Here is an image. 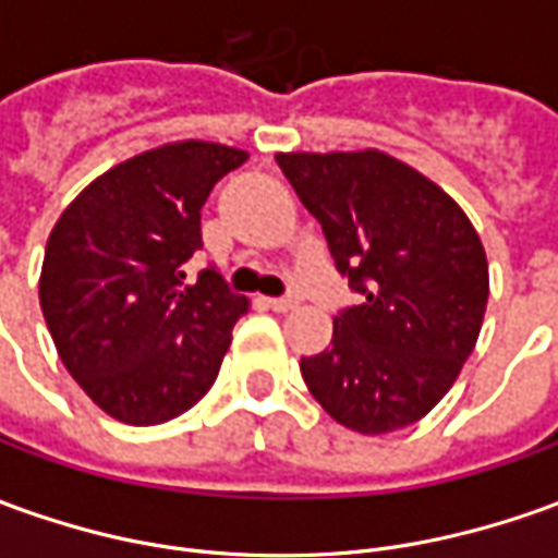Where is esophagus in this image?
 I'll return each instance as SVG.
<instances>
[{"instance_id": "34e87169", "label": "esophagus", "mask_w": 558, "mask_h": 558, "mask_svg": "<svg viewBox=\"0 0 558 558\" xmlns=\"http://www.w3.org/2000/svg\"><path fill=\"white\" fill-rule=\"evenodd\" d=\"M267 303H270V310H276V313H288V310H294V306H298L294 298H272V301Z\"/></svg>"}]
</instances>
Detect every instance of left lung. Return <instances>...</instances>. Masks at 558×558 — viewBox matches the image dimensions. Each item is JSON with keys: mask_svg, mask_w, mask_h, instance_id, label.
<instances>
[{"mask_svg": "<svg viewBox=\"0 0 558 558\" xmlns=\"http://www.w3.org/2000/svg\"><path fill=\"white\" fill-rule=\"evenodd\" d=\"M276 163L361 294L333 316L328 349L301 359L306 389L352 432L413 425L480 337L489 264L477 230L449 194L383 151H298Z\"/></svg>", "mask_w": 558, "mask_h": 558, "instance_id": "8db88e82", "label": "left lung"}]
</instances>
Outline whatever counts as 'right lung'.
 Returning <instances> with one entry per match:
<instances>
[{"label":"right lung","instance_id":"right-lung-1","mask_svg":"<svg viewBox=\"0 0 558 558\" xmlns=\"http://www.w3.org/2000/svg\"><path fill=\"white\" fill-rule=\"evenodd\" d=\"M245 151L175 142L118 163L53 225L38 301L72 379L126 425L182 416L213 389L248 301L215 267L184 282L203 248L199 209Z\"/></svg>","mask_w":558,"mask_h":558}]
</instances>
